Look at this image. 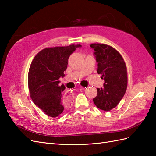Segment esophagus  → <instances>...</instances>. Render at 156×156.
<instances>
[{"label": "esophagus", "mask_w": 156, "mask_h": 156, "mask_svg": "<svg viewBox=\"0 0 156 156\" xmlns=\"http://www.w3.org/2000/svg\"><path fill=\"white\" fill-rule=\"evenodd\" d=\"M81 88L83 89V90H84V89L87 88H86V87H81ZM64 97V98L66 99V101H72V98H73V94H72V92L71 91L68 90V91L66 92Z\"/></svg>", "instance_id": "1"}]
</instances>
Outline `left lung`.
<instances>
[{"label":"left lung","instance_id":"obj_1","mask_svg":"<svg viewBox=\"0 0 156 156\" xmlns=\"http://www.w3.org/2000/svg\"><path fill=\"white\" fill-rule=\"evenodd\" d=\"M90 47L94 50L98 74H102L105 80L103 87L97 88L93 102L98 108L109 111L119 104L127 90V68L122 56L113 48L101 44H92Z\"/></svg>","mask_w":156,"mask_h":156}]
</instances>
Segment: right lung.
<instances>
[{"label":"right lung","mask_w":156,"mask_h":156,"mask_svg":"<svg viewBox=\"0 0 156 156\" xmlns=\"http://www.w3.org/2000/svg\"><path fill=\"white\" fill-rule=\"evenodd\" d=\"M81 47L71 45L45 48L33 59L28 74L30 96L35 105L49 117H58L64 111L62 93L66 88L59 87V79L65 76L69 55Z\"/></svg>","instance_id":"obj_1"}]
</instances>
